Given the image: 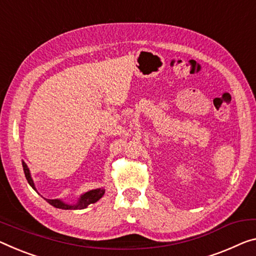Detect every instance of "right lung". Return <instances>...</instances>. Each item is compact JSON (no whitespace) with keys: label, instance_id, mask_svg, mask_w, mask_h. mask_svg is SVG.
<instances>
[{"label":"right lung","instance_id":"obj_1","mask_svg":"<svg viewBox=\"0 0 256 256\" xmlns=\"http://www.w3.org/2000/svg\"><path fill=\"white\" fill-rule=\"evenodd\" d=\"M22 168H24V172H25L27 182H28L30 186L35 190L33 180L30 178V169L26 166L25 162H22ZM104 192H105L104 188H96V190L89 191L84 196H81V198L78 199L76 205H68V204H64L58 199H46V200L50 204V205H52L56 208H60V210H82V208L88 207L89 205H92V204L96 202L97 200H100L102 196H103Z\"/></svg>","mask_w":256,"mask_h":256}]
</instances>
